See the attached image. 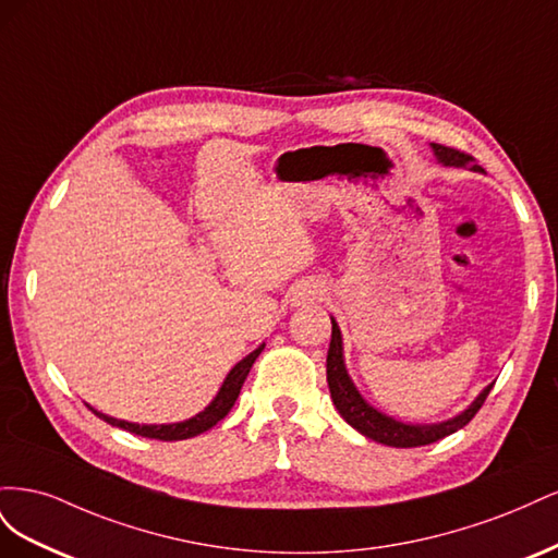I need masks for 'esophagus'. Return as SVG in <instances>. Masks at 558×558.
I'll return each instance as SVG.
<instances>
[{"instance_id": "34e87169", "label": "esophagus", "mask_w": 558, "mask_h": 558, "mask_svg": "<svg viewBox=\"0 0 558 558\" xmlns=\"http://www.w3.org/2000/svg\"><path fill=\"white\" fill-rule=\"evenodd\" d=\"M320 295H324V286H320L318 279H302L291 289L289 300L293 307H310L316 300H320Z\"/></svg>"}]
</instances>
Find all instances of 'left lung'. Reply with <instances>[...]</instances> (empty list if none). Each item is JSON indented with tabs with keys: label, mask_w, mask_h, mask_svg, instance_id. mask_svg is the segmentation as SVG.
<instances>
[{
	"label": "left lung",
	"mask_w": 558,
	"mask_h": 558,
	"mask_svg": "<svg viewBox=\"0 0 558 558\" xmlns=\"http://www.w3.org/2000/svg\"><path fill=\"white\" fill-rule=\"evenodd\" d=\"M430 148H433V156L437 158V162L445 167H465L468 162H472V158L468 154H461V150H456V148H449L442 144H430ZM470 170L482 172V167L472 165ZM330 320H332V335H330V349H328V361H326L330 398L335 402L337 412H340V416L351 428H356L361 435L369 437V440H375L379 445L408 449V447H421V445H430V442L442 440V437L463 428L468 421L480 412L488 391H492L494 384H488L463 412H459L447 421H440V424H408V421L388 416V414L379 412L377 408H373V404H369L361 396L353 379L349 377V369L344 365L342 332L332 316H330Z\"/></svg>",
	"instance_id": "8db88e82"
}]
</instances>
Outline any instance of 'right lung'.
Masks as SVG:
<instances>
[{"label":"right lung","instance_id":"obj_1","mask_svg":"<svg viewBox=\"0 0 558 558\" xmlns=\"http://www.w3.org/2000/svg\"><path fill=\"white\" fill-rule=\"evenodd\" d=\"M265 349V342L258 347V349H253L248 356H244L238 365H234L230 373L226 375V379H223V384H221V388H218V393H216V398L207 404L205 410H202L199 414H195V416H191V418H185V421H179V424H132V421H123V418H113V416H109V414H102V412H97L95 408H88L102 418V421H107V424H111V426H116V428H123V430H130V433H134V435H142V437H150V440H165V442H172V440H189V437H195V435H199V433H205V430H209V428H214L218 421H221L230 410H232V404H234V400H238V396H240V391H242V384H244V379H246V375H248V369H251V365L256 363V359L260 356V351Z\"/></svg>","mask_w":558,"mask_h":558}]
</instances>
